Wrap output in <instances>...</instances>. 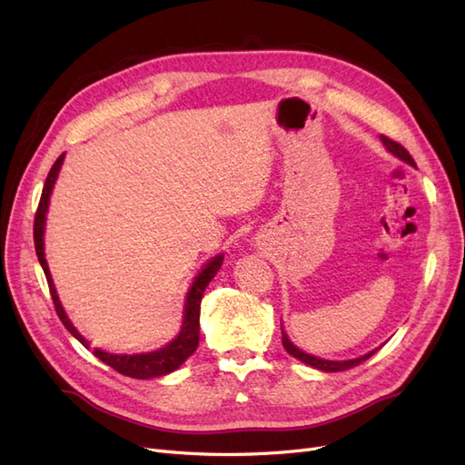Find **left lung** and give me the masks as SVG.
I'll return each mask as SVG.
<instances>
[{
	"instance_id": "1",
	"label": "left lung",
	"mask_w": 465,
	"mask_h": 465,
	"mask_svg": "<svg viewBox=\"0 0 465 465\" xmlns=\"http://www.w3.org/2000/svg\"><path fill=\"white\" fill-rule=\"evenodd\" d=\"M380 137H382L384 145H386L393 154H396V157H400L401 161H405V163H410V164L415 166V161H413V157L410 154V151H407L401 143L393 142V139H390L388 135H380ZM281 341H283V347L287 349L289 355H292L294 359H299V361H302V362H306V364H311V367H314V369H318V371H326V372H341V371H347V369H353V367H357V364H361L362 361H367L369 357H372L374 351H378V349H374V351H371V353L362 355V357H359V359H351V361H323V359H318V357H312V355H306L304 351L294 347V345L289 341V337L285 335L283 330H281Z\"/></svg>"
}]
</instances>
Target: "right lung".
<instances>
[{
    "mask_svg": "<svg viewBox=\"0 0 465 465\" xmlns=\"http://www.w3.org/2000/svg\"><path fill=\"white\" fill-rule=\"evenodd\" d=\"M64 163V154H60L55 163L52 164L50 173L46 176L45 182V188H42V195H40V202H38V209H36V215H35V248H36V256L38 262L42 265V270H45L46 281H48V287H50V294H52V302L55 308V314L62 320L64 326L67 328V331L72 333L75 340H79L83 345L89 347L85 337H83L74 326L72 322L67 320L64 308L60 304L58 294H55L54 283H52V277L48 272V263L45 260V242H42V234H45V221H46V209H48V200H50V192L54 188V182L58 178L60 173V166ZM223 265V256H217L211 260L209 263H205V267L202 270V273L195 277L193 285L188 292V299H186V312H184V322H182V330L180 333L174 337V340L157 349V351H151V353H139V355H114V353H106V351L101 349H93V355L96 359H101L103 362H106L108 367H112L114 371H118L124 376H130V378H154V376H164L168 372L176 371L182 362H184L193 351L198 347L200 341V308H202V297L205 292V287L209 285V281L215 277V273L219 272V267Z\"/></svg>",
    "mask_w": 465,
    "mask_h": 465,
    "instance_id": "right-lung-1",
    "label": "right lung"
}]
</instances>
